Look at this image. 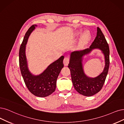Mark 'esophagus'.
Instances as JSON below:
<instances>
[{
	"label": "esophagus",
	"mask_w": 124,
	"mask_h": 124,
	"mask_svg": "<svg viewBox=\"0 0 124 124\" xmlns=\"http://www.w3.org/2000/svg\"><path fill=\"white\" fill-rule=\"evenodd\" d=\"M70 62V59L68 57H65L63 60V63L65 66H67Z\"/></svg>",
	"instance_id": "obj_1"
}]
</instances>
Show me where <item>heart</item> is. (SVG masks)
I'll return each instance as SVG.
<instances>
[{"mask_svg": "<svg viewBox=\"0 0 124 124\" xmlns=\"http://www.w3.org/2000/svg\"><path fill=\"white\" fill-rule=\"evenodd\" d=\"M82 33V31H79V34H81ZM90 34L88 31H86L85 32V33L84 34L83 37L82 38V42H86L87 41L89 38H90Z\"/></svg>", "mask_w": 124, "mask_h": 124, "instance_id": "b5f03b06", "label": "heart"}]
</instances>
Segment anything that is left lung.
<instances>
[{
    "instance_id": "1",
    "label": "left lung",
    "mask_w": 124,
    "mask_h": 124,
    "mask_svg": "<svg viewBox=\"0 0 124 124\" xmlns=\"http://www.w3.org/2000/svg\"><path fill=\"white\" fill-rule=\"evenodd\" d=\"M98 48L104 55L105 65L103 72L95 78H90L84 73L82 59L85 55L89 53L93 49ZM109 48L102 31L97 27V36L89 48L70 54L68 68L70 69L71 80L75 89L81 94L87 97L92 96L102 88L108 74L109 67Z\"/></svg>"
}]
</instances>
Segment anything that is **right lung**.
I'll list each match as a JSON object with an SVG mask.
<instances>
[{
	"label": "right lung",
	"instance_id": "obj_1",
	"mask_svg": "<svg viewBox=\"0 0 124 124\" xmlns=\"http://www.w3.org/2000/svg\"><path fill=\"white\" fill-rule=\"evenodd\" d=\"M37 25H31L27 30L21 44L19 53V66L24 83L30 92L37 97H46L51 94L56 88L58 77L64 67L62 56L52 63L41 74L35 76L29 71L25 56V47L27 40Z\"/></svg>",
	"mask_w": 124,
	"mask_h": 124
}]
</instances>
